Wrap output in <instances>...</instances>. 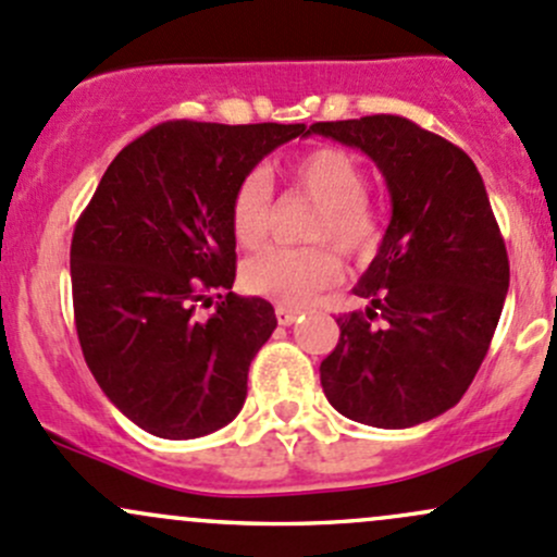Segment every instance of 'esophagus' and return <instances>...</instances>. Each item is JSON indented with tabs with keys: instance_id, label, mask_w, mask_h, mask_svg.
<instances>
[{
	"instance_id": "34e87169",
	"label": "esophagus",
	"mask_w": 557,
	"mask_h": 557,
	"mask_svg": "<svg viewBox=\"0 0 557 557\" xmlns=\"http://www.w3.org/2000/svg\"><path fill=\"white\" fill-rule=\"evenodd\" d=\"M274 314H277L280 325H294L296 320H298V314H301V309L285 307V304H277V307H274Z\"/></svg>"
}]
</instances>
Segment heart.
<instances>
[{
	"label": "heart",
	"mask_w": 557,
	"mask_h": 557,
	"mask_svg": "<svg viewBox=\"0 0 557 557\" xmlns=\"http://www.w3.org/2000/svg\"><path fill=\"white\" fill-rule=\"evenodd\" d=\"M288 178L296 189L318 200L309 221V239H327L342 253L362 256L379 243L382 224L368 202V178L360 162L336 146H323L296 157L288 165ZM232 234L243 248H259L272 221V184L269 175L253 171L237 184L232 197ZM342 277V261L331 245L307 248L261 250L245 261L243 285L250 294L274 301L301 304Z\"/></svg>",
	"instance_id": "b5f03b06"
}]
</instances>
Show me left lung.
I'll use <instances>...</instances> for the list:
<instances>
[{
    "label": "left lung",
    "instance_id": "obj_1",
    "mask_svg": "<svg viewBox=\"0 0 557 557\" xmlns=\"http://www.w3.org/2000/svg\"><path fill=\"white\" fill-rule=\"evenodd\" d=\"M309 133L371 157L392 202L376 259L352 288L368 307L336 320L342 336L320 362L327 403L382 430L441 417L475 379L510 288L483 178L459 146L406 116L314 122Z\"/></svg>",
    "mask_w": 557,
    "mask_h": 557
}]
</instances>
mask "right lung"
Wrapping results in <instances>:
<instances>
[{"instance_id":"add662e5","label":"right lung","mask_w":557,"mask_h":557,"mask_svg":"<svg viewBox=\"0 0 557 557\" xmlns=\"http://www.w3.org/2000/svg\"><path fill=\"white\" fill-rule=\"evenodd\" d=\"M307 125L175 120L127 144L72 237L74 320L103 395L140 430L191 441L243 411L274 307L232 294V197ZM210 319L196 304L212 300Z\"/></svg>"}]
</instances>
